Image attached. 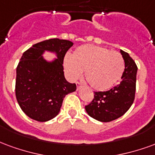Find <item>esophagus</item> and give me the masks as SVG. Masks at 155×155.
Here are the masks:
<instances>
[{
  "label": "esophagus",
  "instance_id": "esophagus-1",
  "mask_svg": "<svg viewBox=\"0 0 155 155\" xmlns=\"http://www.w3.org/2000/svg\"><path fill=\"white\" fill-rule=\"evenodd\" d=\"M76 84H77V88H78V90L81 88V87H82V84H81L80 82H77Z\"/></svg>",
  "mask_w": 155,
  "mask_h": 155
}]
</instances>
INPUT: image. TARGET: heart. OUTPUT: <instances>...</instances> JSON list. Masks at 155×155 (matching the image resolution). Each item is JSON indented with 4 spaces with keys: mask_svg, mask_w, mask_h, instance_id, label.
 <instances>
[{
    "mask_svg": "<svg viewBox=\"0 0 155 155\" xmlns=\"http://www.w3.org/2000/svg\"><path fill=\"white\" fill-rule=\"evenodd\" d=\"M64 71L68 78L75 81L85 71V78L92 88L106 91L111 88L122 76L125 62L116 51L93 45L79 46L72 57L64 61Z\"/></svg>",
    "mask_w": 155,
    "mask_h": 155,
    "instance_id": "1",
    "label": "heart"
}]
</instances>
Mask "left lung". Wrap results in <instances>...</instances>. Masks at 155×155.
Returning <instances> with one entry per match:
<instances>
[{"mask_svg":"<svg viewBox=\"0 0 155 155\" xmlns=\"http://www.w3.org/2000/svg\"><path fill=\"white\" fill-rule=\"evenodd\" d=\"M120 52L125 61L121 82L107 91H95L94 99L85 107L89 116L101 122H109L122 116L135 100L137 66L128 53Z\"/></svg>","mask_w":155,"mask_h":155,"instance_id":"left-lung-1","label":"left lung"}]
</instances>
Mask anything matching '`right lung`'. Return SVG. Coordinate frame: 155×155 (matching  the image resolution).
<instances>
[{
    "instance_id": "add662e5",
    "label": "right lung",
    "mask_w": 155,
    "mask_h": 155,
    "mask_svg": "<svg viewBox=\"0 0 155 155\" xmlns=\"http://www.w3.org/2000/svg\"><path fill=\"white\" fill-rule=\"evenodd\" d=\"M73 45L65 39H47L22 55L16 68L15 96L20 108L31 119L44 122L54 118L65 96L76 91V84L65 79L63 67L64 56ZM45 51L56 58L47 61Z\"/></svg>"
}]
</instances>
